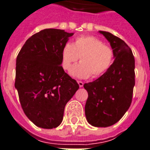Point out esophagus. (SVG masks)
Wrapping results in <instances>:
<instances>
[{
  "instance_id": "obj_1",
  "label": "esophagus",
  "mask_w": 150,
  "mask_h": 150,
  "mask_svg": "<svg viewBox=\"0 0 150 150\" xmlns=\"http://www.w3.org/2000/svg\"><path fill=\"white\" fill-rule=\"evenodd\" d=\"M78 84L79 87H83V83L82 82V81H78Z\"/></svg>"
}]
</instances>
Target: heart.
Segmentation results:
<instances>
[{"mask_svg":"<svg viewBox=\"0 0 150 150\" xmlns=\"http://www.w3.org/2000/svg\"><path fill=\"white\" fill-rule=\"evenodd\" d=\"M80 57V64L72 67L70 75L78 79L96 78L103 75L114 62V52L99 39L91 35H81L71 44L67 43L61 52L64 70L71 69Z\"/></svg>","mask_w":150,"mask_h":150,"instance_id":"heart-1","label":"heart"}]
</instances>
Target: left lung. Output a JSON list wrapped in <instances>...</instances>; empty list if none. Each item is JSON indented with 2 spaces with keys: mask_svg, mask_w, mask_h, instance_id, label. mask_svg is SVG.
Listing matches in <instances>:
<instances>
[{
  "mask_svg": "<svg viewBox=\"0 0 150 150\" xmlns=\"http://www.w3.org/2000/svg\"><path fill=\"white\" fill-rule=\"evenodd\" d=\"M111 46L114 63L106 72L83 87L88 93L86 120L91 126L108 127L122 117L130 106L135 85V61L131 49L120 38L99 31Z\"/></svg>",
  "mask_w": 150,
  "mask_h": 150,
  "instance_id": "left-lung-1",
  "label": "left lung"
}]
</instances>
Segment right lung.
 Here are the masks:
<instances>
[{"instance_id":"right-lung-1","label":"right lung","mask_w":150,"mask_h":150,"mask_svg":"<svg viewBox=\"0 0 150 150\" xmlns=\"http://www.w3.org/2000/svg\"><path fill=\"white\" fill-rule=\"evenodd\" d=\"M74 33L47 28L28 39L16 63L15 88L24 114L35 126L61 124L67 103L79 89L61 66V52Z\"/></svg>"}]
</instances>
